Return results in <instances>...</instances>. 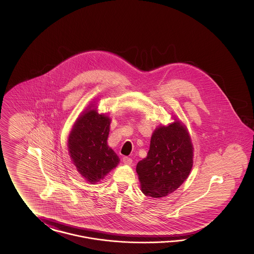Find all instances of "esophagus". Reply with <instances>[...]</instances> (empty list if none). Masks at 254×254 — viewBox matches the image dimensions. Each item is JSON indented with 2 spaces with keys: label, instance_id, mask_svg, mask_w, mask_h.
Instances as JSON below:
<instances>
[{
  "label": "esophagus",
  "instance_id": "esophagus-1",
  "mask_svg": "<svg viewBox=\"0 0 254 254\" xmlns=\"http://www.w3.org/2000/svg\"><path fill=\"white\" fill-rule=\"evenodd\" d=\"M123 162H124L126 165H131V164H132V159L129 157H124L123 158Z\"/></svg>",
  "mask_w": 254,
  "mask_h": 254
}]
</instances>
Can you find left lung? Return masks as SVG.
<instances>
[{
  "instance_id": "1",
  "label": "left lung",
  "mask_w": 254,
  "mask_h": 254,
  "mask_svg": "<svg viewBox=\"0 0 254 254\" xmlns=\"http://www.w3.org/2000/svg\"><path fill=\"white\" fill-rule=\"evenodd\" d=\"M193 165V145L187 127L174 119L152 133L146 157L136 171L142 192L153 198L175 191L189 177Z\"/></svg>"
}]
</instances>
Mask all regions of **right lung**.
Wrapping results in <instances>:
<instances>
[{"label":"right lung","mask_w":254,"mask_h":254,"mask_svg":"<svg viewBox=\"0 0 254 254\" xmlns=\"http://www.w3.org/2000/svg\"><path fill=\"white\" fill-rule=\"evenodd\" d=\"M111 120L98 113L94 104L88 106L74 123L68 136V153L85 180L95 184L105 178L120 162L108 145Z\"/></svg>","instance_id":"right-lung-1"}]
</instances>
